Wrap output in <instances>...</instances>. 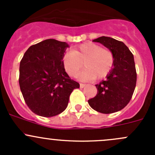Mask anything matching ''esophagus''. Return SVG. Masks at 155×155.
I'll return each mask as SVG.
<instances>
[{
  "instance_id": "obj_1",
  "label": "esophagus",
  "mask_w": 155,
  "mask_h": 155,
  "mask_svg": "<svg viewBox=\"0 0 155 155\" xmlns=\"http://www.w3.org/2000/svg\"><path fill=\"white\" fill-rule=\"evenodd\" d=\"M85 85H85V84H83V83H80V87H81V88H82V87H84L85 86Z\"/></svg>"
}]
</instances>
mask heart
Segmentation results:
<instances>
[{
  "label": "heart",
  "instance_id": "b5f03b06",
  "mask_svg": "<svg viewBox=\"0 0 155 155\" xmlns=\"http://www.w3.org/2000/svg\"><path fill=\"white\" fill-rule=\"evenodd\" d=\"M114 62L115 58L110 49L91 42L76 46L62 58L64 68L71 77L79 76L83 64L85 70L81 74L82 80L107 77L113 68Z\"/></svg>",
  "mask_w": 155,
  "mask_h": 155
}]
</instances>
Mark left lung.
<instances>
[{"mask_svg": "<svg viewBox=\"0 0 155 155\" xmlns=\"http://www.w3.org/2000/svg\"><path fill=\"white\" fill-rule=\"evenodd\" d=\"M101 43L110 49L115 58L114 67L107 79L96 85L97 93L87 101L97 112L113 113L124 109L130 102L137 84V71L132 52L123 42L109 37H99Z\"/></svg>", "mask_w": 155, "mask_h": 155, "instance_id": "left-lung-1", "label": "left lung"}]
</instances>
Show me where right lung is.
Segmentation results:
<instances>
[{"label": "right lung", "mask_w": 155, "mask_h": 155, "mask_svg": "<svg viewBox=\"0 0 155 155\" xmlns=\"http://www.w3.org/2000/svg\"><path fill=\"white\" fill-rule=\"evenodd\" d=\"M68 46L65 42L48 39L30 46L21 60L20 89L27 106L37 115L52 117L61 113L70 94L79 87L62 63Z\"/></svg>", "instance_id": "add662e5"}]
</instances>
